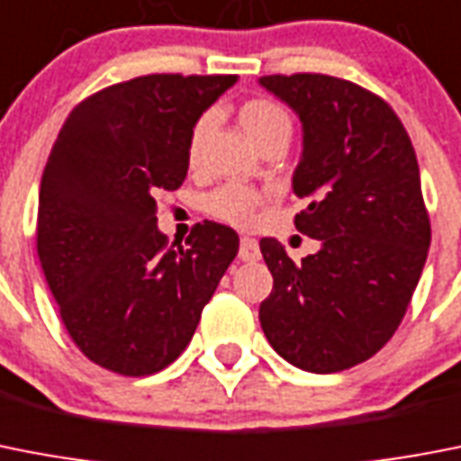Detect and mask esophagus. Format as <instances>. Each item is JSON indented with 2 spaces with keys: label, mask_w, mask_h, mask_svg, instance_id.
Segmentation results:
<instances>
[{
  "label": "esophagus",
  "mask_w": 461,
  "mask_h": 461,
  "mask_svg": "<svg viewBox=\"0 0 461 461\" xmlns=\"http://www.w3.org/2000/svg\"><path fill=\"white\" fill-rule=\"evenodd\" d=\"M239 258H241L243 262L260 260V243L250 237H243L241 246H239Z\"/></svg>",
  "instance_id": "34e87169"
}]
</instances>
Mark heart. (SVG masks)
<instances>
[{"mask_svg": "<svg viewBox=\"0 0 461 461\" xmlns=\"http://www.w3.org/2000/svg\"><path fill=\"white\" fill-rule=\"evenodd\" d=\"M239 123H241V129L246 131V135H249L253 145L260 138H265V135L290 129L288 114L276 103L265 98H255L249 100V103H243L241 110H239ZM208 126H211V119L203 117L199 119V123L192 131V140H189V158L192 161H196V157H199L201 142L206 138ZM260 201V194L255 189L246 187V185L231 183L215 189L206 199V208L215 218L234 224V227H250L255 222V218H258Z\"/></svg>", "mask_w": 461, "mask_h": 461, "instance_id": "heart-1", "label": "heart"}]
</instances>
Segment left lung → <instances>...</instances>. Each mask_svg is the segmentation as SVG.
I'll use <instances>...</instances> for the list:
<instances>
[{
  "instance_id": "1",
  "label": "left lung",
  "mask_w": 461,
  "mask_h": 461,
  "mask_svg": "<svg viewBox=\"0 0 461 461\" xmlns=\"http://www.w3.org/2000/svg\"><path fill=\"white\" fill-rule=\"evenodd\" d=\"M258 84L303 123L293 192L307 208L295 227L319 241L303 262L276 239L260 241L274 276L262 330L295 368L339 373L392 339L427 262L415 149L392 107L351 81L272 75Z\"/></svg>"
}]
</instances>
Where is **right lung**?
Masks as SVG:
<instances>
[{
  "label": "right lung",
  "mask_w": 461,
  "mask_h": 461,
  "mask_svg": "<svg viewBox=\"0 0 461 461\" xmlns=\"http://www.w3.org/2000/svg\"><path fill=\"white\" fill-rule=\"evenodd\" d=\"M237 77L147 75L69 112L40 187L37 253L69 338L112 373L171 366L239 253L218 222L196 224L187 249L157 227L158 189L187 177L201 114Z\"/></svg>",
  "instance_id": "add662e5"
}]
</instances>
